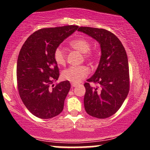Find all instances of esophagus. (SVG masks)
<instances>
[{
	"label": "esophagus",
	"mask_w": 150,
	"mask_h": 150,
	"mask_svg": "<svg viewBox=\"0 0 150 150\" xmlns=\"http://www.w3.org/2000/svg\"><path fill=\"white\" fill-rule=\"evenodd\" d=\"M77 85H78V84H77V83H73V82H72V83H71V86H72V87H76Z\"/></svg>",
	"instance_id": "esophagus-1"
}]
</instances>
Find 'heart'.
<instances>
[{
	"mask_svg": "<svg viewBox=\"0 0 150 150\" xmlns=\"http://www.w3.org/2000/svg\"><path fill=\"white\" fill-rule=\"evenodd\" d=\"M70 45L73 49L77 50L80 52L84 53V57L86 59H92L94 57V53L91 51V44L89 40L82 38L74 39L70 42ZM53 58L57 64L64 65L66 63V54L64 50L61 47L55 49L53 53ZM89 73V69L86 65L71 66L64 70L62 73V77L65 80L73 83H78L87 76Z\"/></svg>",
	"mask_w": 150,
	"mask_h": 150,
	"instance_id": "heart-1",
	"label": "heart"
}]
</instances>
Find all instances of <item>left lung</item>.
Instances as JSON below:
<instances>
[{
    "instance_id": "left-lung-1",
    "label": "left lung",
    "mask_w": 150,
    "mask_h": 150,
    "mask_svg": "<svg viewBox=\"0 0 150 150\" xmlns=\"http://www.w3.org/2000/svg\"><path fill=\"white\" fill-rule=\"evenodd\" d=\"M77 31L97 41L101 53L97 70L84 85L86 89L84 97L85 111L95 118H108L119 109L129 92L126 52L118 38L109 31L89 27H80ZM91 81L99 83L100 88L91 87Z\"/></svg>"
}]
</instances>
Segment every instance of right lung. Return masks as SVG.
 Masks as SVG:
<instances>
[{
	"label": "right lung",
	"mask_w": 150,
	"mask_h": 150,
	"mask_svg": "<svg viewBox=\"0 0 150 150\" xmlns=\"http://www.w3.org/2000/svg\"><path fill=\"white\" fill-rule=\"evenodd\" d=\"M77 28L68 25L39 30L27 38L20 50L17 63L19 94L27 109L38 118H51L63 111L70 84L65 80L53 85L59 77L53 53Z\"/></svg>",
	"instance_id": "obj_1"
}]
</instances>
